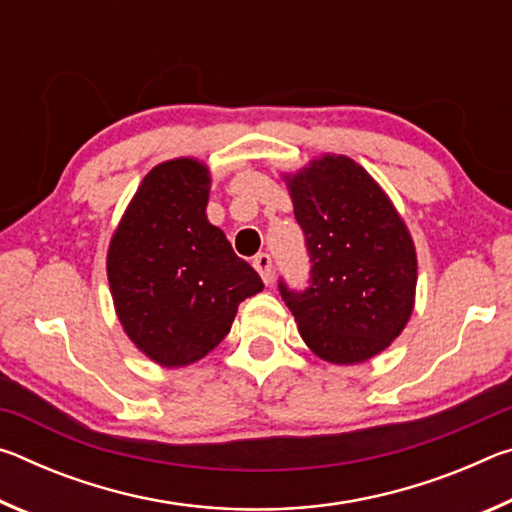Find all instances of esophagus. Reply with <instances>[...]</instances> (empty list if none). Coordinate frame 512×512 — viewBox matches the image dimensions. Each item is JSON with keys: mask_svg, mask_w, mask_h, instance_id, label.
<instances>
[{"mask_svg": "<svg viewBox=\"0 0 512 512\" xmlns=\"http://www.w3.org/2000/svg\"><path fill=\"white\" fill-rule=\"evenodd\" d=\"M253 266L257 268V273L262 275V280H264L266 284L273 282V259H271V255L259 253V255L253 259Z\"/></svg>", "mask_w": 512, "mask_h": 512, "instance_id": "obj_1", "label": "esophagus"}]
</instances>
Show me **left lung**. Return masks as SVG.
Listing matches in <instances>:
<instances>
[{
	"label": "left lung",
	"mask_w": 512,
	"mask_h": 512,
	"mask_svg": "<svg viewBox=\"0 0 512 512\" xmlns=\"http://www.w3.org/2000/svg\"><path fill=\"white\" fill-rule=\"evenodd\" d=\"M287 180L311 271L305 289L280 280V296L320 359L368 361L411 318L418 259L409 230L368 171L345 155H323Z\"/></svg>",
	"instance_id": "obj_1"
}]
</instances>
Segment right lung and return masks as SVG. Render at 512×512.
Masks as SVG:
<instances>
[{"mask_svg": "<svg viewBox=\"0 0 512 512\" xmlns=\"http://www.w3.org/2000/svg\"><path fill=\"white\" fill-rule=\"evenodd\" d=\"M210 173L192 158L146 173L108 250V282L126 334L167 368L203 359L230 332L239 302L264 289L207 221Z\"/></svg>", "mask_w": 512, "mask_h": 512, "instance_id": "add662e5", "label": "right lung"}]
</instances>
